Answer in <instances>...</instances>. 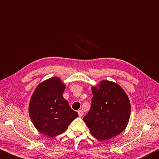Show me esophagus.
Instances as JSON below:
<instances>
[{"label":"esophagus","instance_id":"1","mask_svg":"<svg viewBox=\"0 0 159 159\" xmlns=\"http://www.w3.org/2000/svg\"><path fill=\"white\" fill-rule=\"evenodd\" d=\"M77 112H78V115H79V116H83V115H84V112H83V111L82 110H79L77 111Z\"/></svg>","mask_w":159,"mask_h":159}]
</instances>
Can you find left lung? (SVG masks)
I'll list each match as a JSON object with an SVG mask.
<instances>
[{"instance_id":"1","label":"left lung","mask_w":159,"mask_h":159,"mask_svg":"<svg viewBox=\"0 0 159 159\" xmlns=\"http://www.w3.org/2000/svg\"><path fill=\"white\" fill-rule=\"evenodd\" d=\"M91 109L83 118L93 137L109 140L123 131L130 116V104L127 94L115 82L102 80L93 87Z\"/></svg>"}]
</instances>
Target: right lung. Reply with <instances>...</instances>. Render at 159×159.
Wrapping results in <instances>:
<instances>
[{"mask_svg":"<svg viewBox=\"0 0 159 159\" xmlns=\"http://www.w3.org/2000/svg\"><path fill=\"white\" fill-rule=\"evenodd\" d=\"M66 86L58 77H52L36 87L30 98L29 111L32 123L39 132L54 137L65 132L78 116L63 98Z\"/></svg>","mask_w":159,"mask_h":159,"instance_id":"add662e5","label":"right lung"}]
</instances>
